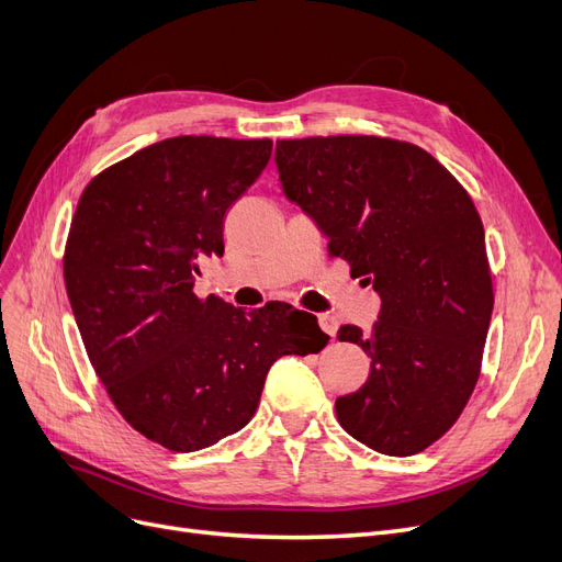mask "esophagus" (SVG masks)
<instances>
[{"mask_svg": "<svg viewBox=\"0 0 562 562\" xmlns=\"http://www.w3.org/2000/svg\"><path fill=\"white\" fill-rule=\"evenodd\" d=\"M319 326H322L324 334H328L330 338H336V334H338V319L334 315H328V313L319 315Z\"/></svg>", "mask_w": 562, "mask_h": 562, "instance_id": "esophagus-1", "label": "esophagus"}]
</instances>
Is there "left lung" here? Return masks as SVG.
Returning <instances> with one entry per match:
<instances>
[{
  "label": "left lung",
  "instance_id": "left-lung-1",
  "mask_svg": "<svg viewBox=\"0 0 562 562\" xmlns=\"http://www.w3.org/2000/svg\"><path fill=\"white\" fill-rule=\"evenodd\" d=\"M282 190L382 299L370 330L338 340L370 357L368 382L336 401L340 426L386 456L430 447L480 380L493 313L482 217L463 184L414 143L382 136L278 140Z\"/></svg>",
  "mask_w": 562,
  "mask_h": 562
}]
</instances>
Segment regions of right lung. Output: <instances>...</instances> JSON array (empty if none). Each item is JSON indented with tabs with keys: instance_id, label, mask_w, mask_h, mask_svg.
Wrapping results in <instances>:
<instances>
[{
	"instance_id": "add662e5",
	"label": "right lung",
	"mask_w": 562,
	"mask_h": 562,
	"mask_svg": "<svg viewBox=\"0 0 562 562\" xmlns=\"http://www.w3.org/2000/svg\"><path fill=\"white\" fill-rule=\"evenodd\" d=\"M270 150V138H166L94 176L76 205L65 282L82 345L124 422L171 451L240 430L273 361L328 342L286 303L247 315L194 294L199 261L222 257L228 205Z\"/></svg>"
}]
</instances>
